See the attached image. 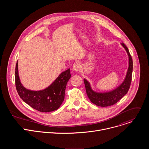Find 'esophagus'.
Listing matches in <instances>:
<instances>
[{
	"label": "esophagus",
	"instance_id": "34e87169",
	"mask_svg": "<svg viewBox=\"0 0 149 149\" xmlns=\"http://www.w3.org/2000/svg\"><path fill=\"white\" fill-rule=\"evenodd\" d=\"M79 68H80V64L79 63L77 62H75L73 65H72V69L75 71H78L79 70Z\"/></svg>",
	"mask_w": 149,
	"mask_h": 149
}]
</instances>
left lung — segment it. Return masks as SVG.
I'll return each instance as SVG.
<instances>
[{
    "mask_svg": "<svg viewBox=\"0 0 149 149\" xmlns=\"http://www.w3.org/2000/svg\"><path fill=\"white\" fill-rule=\"evenodd\" d=\"M121 45L125 49L127 55H128L129 68L127 70L124 81L118 87L111 91L107 92H96L91 88L90 83L86 79H84L88 97L91 102L97 106H100V107H107V106H110L117 103L127 93L130 88L133 72V60L128 48H127L124 43H121Z\"/></svg>",
    "mask_w": 149,
    "mask_h": 149,
    "instance_id": "left-lung-1",
    "label": "left lung"
}]
</instances>
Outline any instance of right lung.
Masks as SVG:
<instances>
[{
  "mask_svg": "<svg viewBox=\"0 0 149 149\" xmlns=\"http://www.w3.org/2000/svg\"><path fill=\"white\" fill-rule=\"evenodd\" d=\"M71 75L70 69L62 72L49 86L42 90L26 89L20 82L18 61L15 68V85L20 97L33 109L40 112H51L58 109L64 100L67 84Z\"/></svg>",
  "mask_w": 149,
  "mask_h": 149,
  "instance_id": "1",
  "label": "right lung"
}]
</instances>
